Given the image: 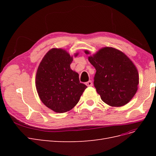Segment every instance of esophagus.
Returning <instances> with one entry per match:
<instances>
[{"instance_id":"esophagus-1","label":"esophagus","mask_w":156,"mask_h":156,"mask_svg":"<svg viewBox=\"0 0 156 156\" xmlns=\"http://www.w3.org/2000/svg\"><path fill=\"white\" fill-rule=\"evenodd\" d=\"M85 84H86V85H87V87H92V86L93 85V83H92V81H89L87 82V83H85Z\"/></svg>"}]
</instances>
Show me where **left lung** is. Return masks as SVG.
<instances>
[{"label":"left lung","instance_id":"1","mask_svg":"<svg viewBox=\"0 0 156 156\" xmlns=\"http://www.w3.org/2000/svg\"><path fill=\"white\" fill-rule=\"evenodd\" d=\"M84 52L89 54L88 51ZM88 60L96 70L94 84L103 101L112 107H121L133 98L137 90L139 73L124 53L104 48L89 56Z\"/></svg>","mask_w":156,"mask_h":156}]
</instances>
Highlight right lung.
<instances>
[{
    "mask_svg": "<svg viewBox=\"0 0 156 156\" xmlns=\"http://www.w3.org/2000/svg\"><path fill=\"white\" fill-rule=\"evenodd\" d=\"M72 61L65 50L52 49L44 56L37 70L36 87L40 100L56 112L73 108L87 88L80 83L79 74L71 69Z\"/></svg>",
    "mask_w": 156,
    "mask_h": 156,
    "instance_id": "right-lung-1",
    "label": "right lung"
}]
</instances>
